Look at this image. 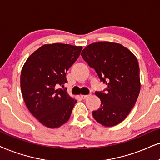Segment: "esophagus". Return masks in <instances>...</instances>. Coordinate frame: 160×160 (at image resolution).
I'll return each instance as SVG.
<instances>
[{
	"mask_svg": "<svg viewBox=\"0 0 160 160\" xmlns=\"http://www.w3.org/2000/svg\"><path fill=\"white\" fill-rule=\"evenodd\" d=\"M89 96L90 95H82L81 96V98H82V99H85V98L89 97Z\"/></svg>",
	"mask_w": 160,
	"mask_h": 160,
	"instance_id": "esophagus-1",
	"label": "esophagus"
}]
</instances>
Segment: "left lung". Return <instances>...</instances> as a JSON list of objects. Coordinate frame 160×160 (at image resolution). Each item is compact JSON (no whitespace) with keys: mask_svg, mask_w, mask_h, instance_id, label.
I'll list each match as a JSON object with an SVG mask.
<instances>
[{"mask_svg":"<svg viewBox=\"0 0 160 160\" xmlns=\"http://www.w3.org/2000/svg\"><path fill=\"white\" fill-rule=\"evenodd\" d=\"M81 55L107 85L103 91L95 92L101 107L92 111V116L106 127L118 125L131 111L140 91L137 58L122 45L108 41L92 43Z\"/></svg>","mask_w":160,"mask_h":160,"instance_id":"obj_1","label":"left lung"}]
</instances>
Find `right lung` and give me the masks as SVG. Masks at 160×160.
<instances>
[{"label": "right lung", "mask_w": 160, "mask_h": 160, "mask_svg": "<svg viewBox=\"0 0 160 160\" xmlns=\"http://www.w3.org/2000/svg\"><path fill=\"white\" fill-rule=\"evenodd\" d=\"M82 47L45 44L29 57L21 74V89L31 113L47 128H58L70 119L77 101L61 89L66 73L79 56Z\"/></svg>", "instance_id": "right-lung-1"}]
</instances>
